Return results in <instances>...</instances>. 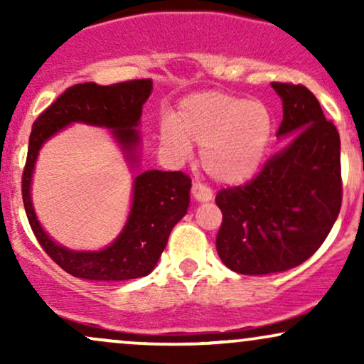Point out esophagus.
Segmentation results:
<instances>
[{"instance_id":"34e87169","label":"esophagus","mask_w":364,"mask_h":364,"mask_svg":"<svg viewBox=\"0 0 364 364\" xmlns=\"http://www.w3.org/2000/svg\"><path fill=\"white\" fill-rule=\"evenodd\" d=\"M191 193H193V198L196 202H208V200H212V190L205 185H202V183L195 181L193 185H191Z\"/></svg>"}]
</instances>
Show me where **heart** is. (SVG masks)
Segmentation results:
<instances>
[{
	"label": "heart",
	"instance_id": "heart-1",
	"mask_svg": "<svg viewBox=\"0 0 364 364\" xmlns=\"http://www.w3.org/2000/svg\"><path fill=\"white\" fill-rule=\"evenodd\" d=\"M272 136V119L262 102L224 92H202L185 99L173 121L161 127V141L178 159L191 144L202 145L203 169L215 181L237 185L260 169Z\"/></svg>",
	"mask_w": 364,
	"mask_h": 364
}]
</instances>
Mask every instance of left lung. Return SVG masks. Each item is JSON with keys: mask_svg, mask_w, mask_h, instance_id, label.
Masks as SVG:
<instances>
[{"mask_svg": "<svg viewBox=\"0 0 364 364\" xmlns=\"http://www.w3.org/2000/svg\"><path fill=\"white\" fill-rule=\"evenodd\" d=\"M282 99L277 136L289 144L246 185L215 196L223 224L217 253L245 275L284 272L320 248L342 203L341 139L304 85L272 82Z\"/></svg>", "mask_w": 364, "mask_h": 364, "instance_id": "8db88e82", "label": "left lung"}]
</instances>
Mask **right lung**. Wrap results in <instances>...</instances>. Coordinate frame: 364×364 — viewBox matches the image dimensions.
Instances as JSON below:
<instances>
[{
    "instance_id": "right-lung-1",
    "label": "right lung",
    "mask_w": 364,
    "mask_h": 364,
    "mask_svg": "<svg viewBox=\"0 0 364 364\" xmlns=\"http://www.w3.org/2000/svg\"><path fill=\"white\" fill-rule=\"evenodd\" d=\"M150 92L152 80L149 78L112 85L77 83L63 92L34 121L22 176L25 214L44 252L73 277L112 282L145 277L152 272L171 231L186 214L191 179L181 171L154 169L139 174L133 185L132 212L119 236L101 252H72L46 235L32 207L31 181L37 154L44 141L61 128L87 123L112 129V136L123 149L127 161L135 166L140 144L136 127Z\"/></svg>"
}]
</instances>
